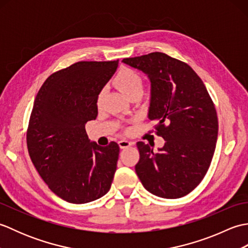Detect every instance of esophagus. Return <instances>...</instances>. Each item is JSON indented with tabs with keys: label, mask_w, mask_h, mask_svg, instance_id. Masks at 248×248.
Returning <instances> with one entry per match:
<instances>
[{
	"label": "esophagus",
	"mask_w": 248,
	"mask_h": 248,
	"mask_svg": "<svg viewBox=\"0 0 248 248\" xmlns=\"http://www.w3.org/2000/svg\"><path fill=\"white\" fill-rule=\"evenodd\" d=\"M133 143H131L129 140H121L118 141V145L120 147V149H125V148H129L130 146H132Z\"/></svg>",
	"instance_id": "esophagus-1"
}]
</instances>
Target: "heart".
<instances>
[{
	"instance_id": "heart-1",
	"label": "heart",
	"mask_w": 248,
	"mask_h": 248,
	"mask_svg": "<svg viewBox=\"0 0 248 248\" xmlns=\"http://www.w3.org/2000/svg\"><path fill=\"white\" fill-rule=\"evenodd\" d=\"M115 84L117 87L123 92L125 96L130 97L131 94L143 93L144 88V80L138 71H135L131 68H124L121 69L117 76L115 78ZM103 91L100 92L97 96V107H100L102 104L103 100Z\"/></svg>"
}]
</instances>
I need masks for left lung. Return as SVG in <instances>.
<instances>
[{"instance_id":"obj_1","label":"left lung","mask_w":248,"mask_h":248,"mask_svg":"<svg viewBox=\"0 0 248 248\" xmlns=\"http://www.w3.org/2000/svg\"><path fill=\"white\" fill-rule=\"evenodd\" d=\"M148 75L151 82L149 119L165 145L154 152L139 141L135 165L144 187L162 198L191 193L207 173L217 146L218 120L202 78L186 62L161 52L124 59Z\"/></svg>"}]
</instances>
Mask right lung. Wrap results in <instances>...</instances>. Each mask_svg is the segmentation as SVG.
<instances>
[{"label": "right lung", "mask_w": 248, "mask_h": 248, "mask_svg": "<svg viewBox=\"0 0 248 248\" xmlns=\"http://www.w3.org/2000/svg\"><path fill=\"white\" fill-rule=\"evenodd\" d=\"M118 60L78 62L46 78L37 93L26 145L41 179L57 196L86 203L108 192L119 146L91 143L87 121L97 118V96L117 69Z\"/></svg>", "instance_id": "right-lung-1"}]
</instances>
